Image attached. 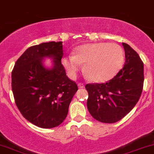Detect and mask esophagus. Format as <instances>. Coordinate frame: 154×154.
Returning a JSON list of instances; mask_svg holds the SVG:
<instances>
[{"mask_svg": "<svg viewBox=\"0 0 154 154\" xmlns=\"http://www.w3.org/2000/svg\"><path fill=\"white\" fill-rule=\"evenodd\" d=\"M78 87L80 88H84V84H83V83H78Z\"/></svg>", "mask_w": 154, "mask_h": 154, "instance_id": "34e87169", "label": "esophagus"}]
</instances>
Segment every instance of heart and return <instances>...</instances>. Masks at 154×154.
Wrapping results in <instances>:
<instances>
[{"mask_svg":"<svg viewBox=\"0 0 154 154\" xmlns=\"http://www.w3.org/2000/svg\"><path fill=\"white\" fill-rule=\"evenodd\" d=\"M125 61L123 49L114 43H93L80 46L76 55L62 59V64L71 78H75L83 68L91 81L103 83L111 80L122 68Z\"/></svg>","mask_w":154,"mask_h":154,"instance_id":"heart-1","label":"heart"}]
</instances>
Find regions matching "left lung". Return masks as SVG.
Listing matches in <instances>:
<instances>
[{
    "instance_id": "left-lung-1",
    "label": "left lung",
    "mask_w": 154,
    "mask_h": 154,
    "mask_svg": "<svg viewBox=\"0 0 154 154\" xmlns=\"http://www.w3.org/2000/svg\"><path fill=\"white\" fill-rule=\"evenodd\" d=\"M122 45L126 59L119 72L106 83L85 86L88 93V112L103 123H115L127 116L139 101L143 89V62L129 45Z\"/></svg>"
}]
</instances>
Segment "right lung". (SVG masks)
Returning <instances> with one entry per match:
<instances>
[{
  "instance_id": "1",
  "label": "right lung",
  "mask_w": 154,
  "mask_h": 154,
  "mask_svg": "<svg viewBox=\"0 0 154 154\" xmlns=\"http://www.w3.org/2000/svg\"><path fill=\"white\" fill-rule=\"evenodd\" d=\"M62 42H49L27 48L12 71V90L15 104L30 123L42 128L57 127L66 119L77 85L66 76L61 63ZM52 57L53 67L43 65Z\"/></svg>"
}]
</instances>
